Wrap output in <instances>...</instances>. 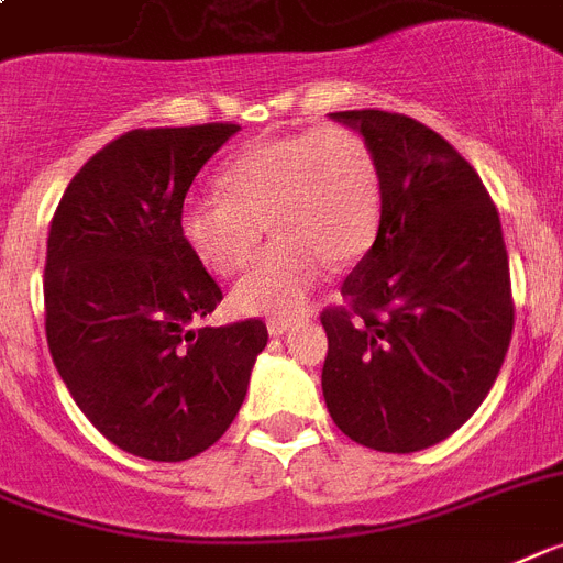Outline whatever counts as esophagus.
<instances>
[{
	"label": "esophagus",
	"instance_id": "obj_1",
	"mask_svg": "<svg viewBox=\"0 0 563 563\" xmlns=\"http://www.w3.org/2000/svg\"><path fill=\"white\" fill-rule=\"evenodd\" d=\"M292 319L290 322H287V319H271V322H267V331H271V336H282V333H287L292 328Z\"/></svg>",
	"mask_w": 563,
	"mask_h": 563
}]
</instances>
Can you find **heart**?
Listing matches in <instances>:
<instances>
[{
  "label": "heart",
  "mask_w": 563,
  "mask_h": 563,
  "mask_svg": "<svg viewBox=\"0 0 563 563\" xmlns=\"http://www.w3.org/2000/svg\"><path fill=\"white\" fill-rule=\"evenodd\" d=\"M218 184L221 192H195L180 207V232L209 271L239 273L267 224L276 232L232 290V305L244 313L301 310L328 264H354L379 230V164L371 143L347 125L250 143L218 172Z\"/></svg>",
  "instance_id": "1"
}]
</instances>
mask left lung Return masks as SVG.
Instances as JSON below:
<instances>
[{
    "mask_svg": "<svg viewBox=\"0 0 563 563\" xmlns=\"http://www.w3.org/2000/svg\"><path fill=\"white\" fill-rule=\"evenodd\" d=\"M383 178L374 247L322 310L333 422L376 452L429 449L475 415L515 324L498 207L452 143L394 111H336Z\"/></svg>",
    "mask_w": 563,
    "mask_h": 563,
    "instance_id": "8db88e82",
    "label": "left lung"
}]
</instances>
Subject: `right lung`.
Returning <instances> with one entry per match:
<instances>
[{"label": "right lung", "instance_id": "right-lung-1", "mask_svg": "<svg viewBox=\"0 0 563 563\" xmlns=\"http://www.w3.org/2000/svg\"><path fill=\"white\" fill-rule=\"evenodd\" d=\"M235 123L132 129L88 157L51 218L45 336L74 402L134 457L178 463L239 415L262 319L201 328L224 299L180 232L195 175Z\"/></svg>", "mask_w": 563, "mask_h": 563}]
</instances>
